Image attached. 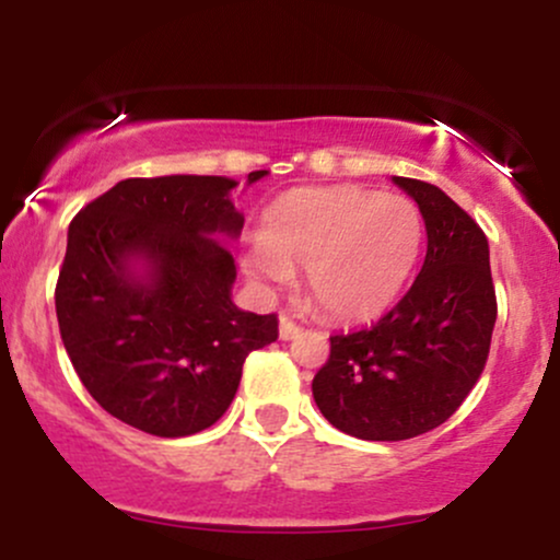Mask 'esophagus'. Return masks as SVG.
Here are the masks:
<instances>
[{"label": "esophagus", "mask_w": 560, "mask_h": 560, "mask_svg": "<svg viewBox=\"0 0 560 560\" xmlns=\"http://www.w3.org/2000/svg\"><path fill=\"white\" fill-rule=\"evenodd\" d=\"M302 334V326L294 324L292 318H281V326H279V337L284 339V342H289V339H298Z\"/></svg>", "instance_id": "1"}]
</instances>
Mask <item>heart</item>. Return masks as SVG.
Returning a JSON list of instances; mask_svg holds the SVG:
<instances>
[{
    "label": "heart",
    "instance_id": "b5f03b06",
    "mask_svg": "<svg viewBox=\"0 0 560 560\" xmlns=\"http://www.w3.org/2000/svg\"><path fill=\"white\" fill-rule=\"evenodd\" d=\"M423 247V215L402 195L363 186L294 189L268 208L247 249L255 279L281 284L305 266V287L326 316L369 320L408 284Z\"/></svg>",
    "mask_w": 560,
    "mask_h": 560
}]
</instances>
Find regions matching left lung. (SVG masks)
I'll list each match as a JSON object with an SVG mask.
<instances>
[{"instance_id": "obj_1", "label": "left lung", "mask_w": 560, "mask_h": 560, "mask_svg": "<svg viewBox=\"0 0 560 560\" xmlns=\"http://www.w3.org/2000/svg\"><path fill=\"white\" fill-rule=\"evenodd\" d=\"M419 205L427 258L413 287L374 326L334 334L313 378L320 413L339 432L400 442L445 423L479 382L498 300L485 231L440 186L392 176Z\"/></svg>"}]
</instances>
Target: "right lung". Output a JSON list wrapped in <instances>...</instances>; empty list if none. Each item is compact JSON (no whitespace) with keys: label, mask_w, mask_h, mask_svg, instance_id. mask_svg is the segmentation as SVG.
<instances>
[{"label":"right lung","mask_w":560,"mask_h":560,"mask_svg":"<svg viewBox=\"0 0 560 560\" xmlns=\"http://www.w3.org/2000/svg\"><path fill=\"white\" fill-rule=\"evenodd\" d=\"M234 186L226 176L126 178L70 221L55 289L62 345L89 395L147 434L213 427L244 358L279 339L276 313L231 302L236 266L221 240L244 226Z\"/></svg>","instance_id":"right-lung-1"}]
</instances>
